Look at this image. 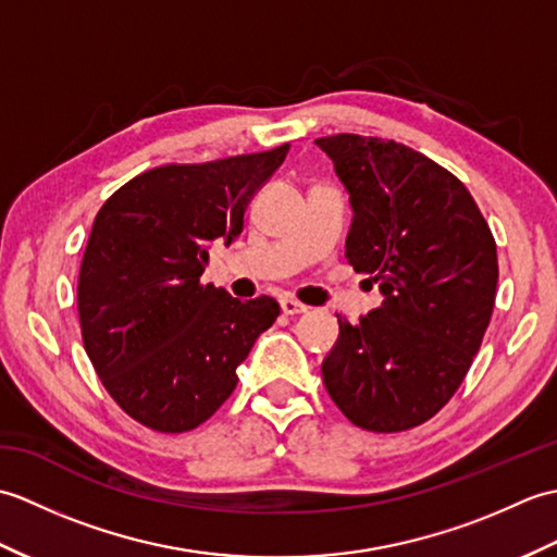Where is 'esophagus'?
<instances>
[{"label":"esophagus","instance_id":"34e87169","mask_svg":"<svg viewBox=\"0 0 557 557\" xmlns=\"http://www.w3.org/2000/svg\"><path fill=\"white\" fill-rule=\"evenodd\" d=\"M280 306H282V313H285V315H299V313L309 311V306H304L301 301L292 299V297H282Z\"/></svg>","mask_w":557,"mask_h":557}]
</instances>
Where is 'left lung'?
<instances>
[{"instance_id":"obj_1","label":"left lung","mask_w":557,"mask_h":557,"mask_svg":"<svg viewBox=\"0 0 557 557\" xmlns=\"http://www.w3.org/2000/svg\"><path fill=\"white\" fill-rule=\"evenodd\" d=\"M315 144L349 194V265L383 292L357 325L337 315L323 383L359 429L409 431L447 405L476 357L498 287L495 239L467 186L409 146L359 134Z\"/></svg>"}]
</instances>
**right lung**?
Masks as SVG:
<instances>
[{
    "mask_svg": "<svg viewBox=\"0 0 557 557\" xmlns=\"http://www.w3.org/2000/svg\"><path fill=\"white\" fill-rule=\"evenodd\" d=\"M289 144L200 164H162L104 200L78 272L83 347L134 421L184 433L234 393L239 366L277 321L272 297L203 285L208 248L244 230L253 194Z\"/></svg>",
    "mask_w": 557,
    "mask_h": 557,
    "instance_id": "1",
    "label": "right lung"
}]
</instances>
